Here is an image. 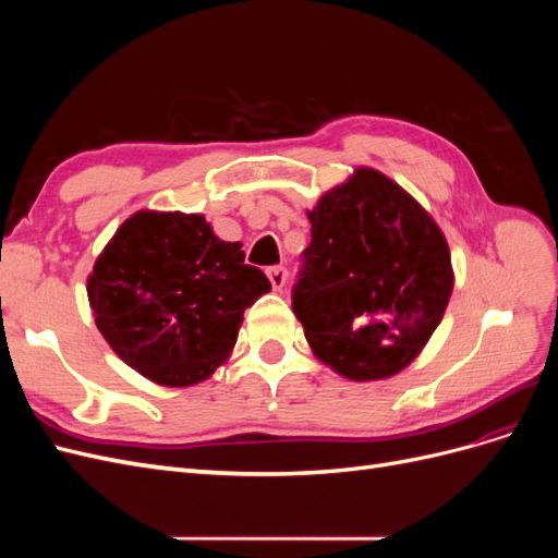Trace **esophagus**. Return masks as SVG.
Masks as SVG:
<instances>
[{
  "label": "esophagus",
  "instance_id": "obj_1",
  "mask_svg": "<svg viewBox=\"0 0 558 558\" xmlns=\"http://www.w3.org/2000/svg\"><path fill=\"white\" fill-rule=\"evenodd\" d=\"M267 279H269V283H272L275 291H281L283 286H286V279H289V269L281 267V265L269 267L267 269Z\"/></svg>",
  "mask_w": 558,
  "mask_h": 558
}]
</instances>
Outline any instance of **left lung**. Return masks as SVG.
<instances>
[{"label":"left lung","instance_id":"1","mask_svg":"<svg viewBox=\"0 0 558 558\" xmlns=\"http://www.w3.org/2000/svg\"><path fill=\"white\" fill-rule=\"evenodd\" d=\"M293 312L314 356L351 381L402 373L440 326L453 291L445 232L393 179L356 167L307 211Z\"/></svg>","mask_w":558,"mask_h":558}]
</instances>
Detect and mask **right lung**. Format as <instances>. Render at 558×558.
<instances>
[{"instance_id": "1", "label": "right lung", "mask_w": 558, "mask_h": 558, "mask_svg": "<svg viewBox=\"0 0 558 558\" xmlns=\"http://www.w3.org/2000/svg\"><path fill=\"white\" fill-rule=\"evenodd\" d=\"M95 326L116 356L160 386L209 379L238 342L244 310L272 286L202 214L125 218L88 277Z\"/></svg>"}]
</instances>
